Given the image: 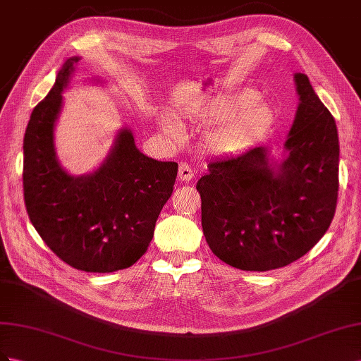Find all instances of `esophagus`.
I'll use <instances>...</instances> for the list:
<instances>
[{"instance_id": "obj_1", "label": "esophagus", "mask_w": 361, "mask_h": 361, "mask_svg": "<svg viewBox=\"0 0 361 361\" xmlns=\"http://www.w3.org/2000/svg\"><path fill=\"white\" fill-rule=\"evenodd\" d=\"M193 177V171L186 161H181L178 164V178L181 181H190Z\"/></svg>"}]
</instances>
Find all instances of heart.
<instances>
[{
  "instance_id": "obj_1",
  "label": "heart",
  "mask_w": 361,
  "mask_h": 361,
  "mask_svg": "<svg viewBox=\"0 0 361 361\" xmlns=\"http://www.w3.org/2000/svg\"><path fill=\"white\" fill-rule=\"evenodd\" d=\"M255 99V90L242 89L209 102L204 110L205 119L225 121L232 118L210 136L212 148L219 151L238 149L262 137L271 128L275 119L274 109L267 102ZM161 126L168 136L173 139L180 136V127L173 121L164 118Z\"/></svg>"
}]
</instances>
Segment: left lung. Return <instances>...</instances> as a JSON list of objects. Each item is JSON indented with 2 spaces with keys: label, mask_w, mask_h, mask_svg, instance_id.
Here are the masks:
<instances>
[{
  "label": "left lung",
  "mask_w": 361,
  "mask_h": 361,
  "mask_svg": "<svg viewBox=\"0 0 361 361\" xmlns=\"http://www.w3.org/2000/svg\"><path fill=\"white\" fill-rule=\"evenodd\" d=\"M300 106L276 163L267 147L214 159L197 183L202 231L213 254L242 271L264 272L301 259L334 218L338 192L336 121L305 74Z\"/></svg>",
  "instance_id": "1"
}]
</instances>
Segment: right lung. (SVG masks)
Here are the masks:
<instances>
[{
  "label": "right lung",
  "instance_id": "obj_1",
  "mask_svg": "<svg viewBox=\"0 0 361 361\" xmlns=\"http://www.w3.org/2000/svg\"><path fill=\"white\" fill-rule=\"evenodd\" d=\"M80 57L59 71L35 107L24 136V201L36 231L60 260L85 272L127 269L147 252L159 214L173 190L178 164L142 154L122 128L101 166L72 177L60 166L54 126Z\"/></svg>",
  "mask_w": 361,
  "mask_h": 361
}]
</instances>
